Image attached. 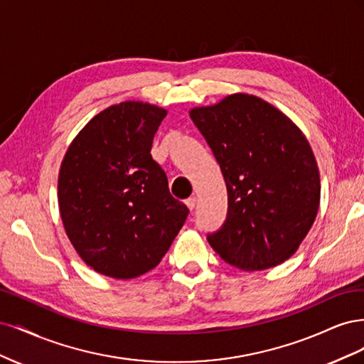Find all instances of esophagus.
Segmentation results:
<instances>
[{
	"mask_svg": "<svg viewBox=\"0 0 364 364\" xmlns=\"http://www.w3.org/2000/svg\"><path fill=\"white\" fill-rule=\"evenodd\" d=\"M196 203H197V199H196V197H190V199H186V200H185V205L188 206L190 209H194V208H196Z\"/></svg>",
	"mask_w": 364,
	"mask_h": 364,
	"instance_id": "obj_1",
	"label": "esophagus"
}]
</instances>
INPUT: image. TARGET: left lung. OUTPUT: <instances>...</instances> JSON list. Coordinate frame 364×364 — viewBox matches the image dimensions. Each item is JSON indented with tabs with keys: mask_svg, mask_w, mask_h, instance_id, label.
I'll return each mask as SVG.
<instances>
[{
	"mask_svg": "<svg viewBox=\"0 0 364 364\" xmlns=\"http://www.w3.org/2000/svg\"><path fill=\"white\" fill-rule=\"evenodd\" d=\"M228 190V215L211 247L230 266L266 270L289 259L313 226L321 179L313 150L293 121L249 94L194 107Z\"/></svg>",
	"mask_w": 364,
	"mask_h": 364,
	"instance_id": "left-lung-1",
	"label": "left lung"
}]
</instances>
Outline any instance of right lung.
I'll use <instances>...</instances> for the list:
<instances>
[{
  "label": "right lung",
  "instance_id": "1",
  "mask_svg": "<svg viewBox=\"0 0 364 364\" xmlns=\"http://www.w3.org/2000/svg\"><path fill=\"white\" fill-rule=\"evenodd\" d=\"M167 111L141 102L105 109L68 147L59 171V209L71 245L95 272L132 279L155 269L190 209L170 194L151 158Z\"/></svg>",
  "mask_w": 364,
  "mask_h": 364
}]
</instances>
